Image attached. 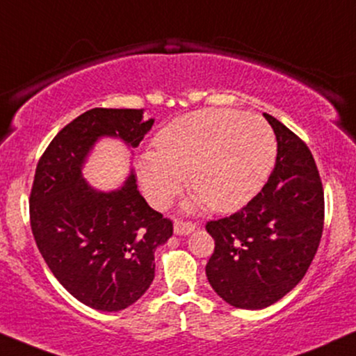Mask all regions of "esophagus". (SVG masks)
Returning a JSON list of instances; mask_svg holds the SVG:
<instances>
[{
    "label": "esophagus",
    "mask_w": 356,
    "mask_h": 356,
    "mask_svg": "<svg viewBox=\"0 0 356 356\" xmlns=\"http://www.w3.org/2000/svg\"><path fill=\"white\" fill-rule=\"evenodd\" d=\"M195 222H191V221H175V226H173V229H175V234H178V236H186V234H190V232H193L195 231Z\"/></svg>",
    "instance_id": "1"
}]
</instances>
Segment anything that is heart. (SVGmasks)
<instances>
[{
	"mask_svg": "<svg viewBox=\"0 0 356 356\" xmlns=\"http://www.w3.org/2000/svg\"><path fill=\"white\" fill-rule=\"evenodd\" d=\"M275 135L264 118L229 108H201L166 124L155 152L142 155L138 178L158 208L185 183L195 191L191 208L234 211L264 186L275 161Z\"/></svg>",
	"mask_w": 356,
	"mask_h": 356,
	"instance_id": "1",
	"label": "heart"
}]
</instances>
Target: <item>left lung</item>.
Listing matches in <instances>:
<instances>
[{"label": "left lung", "mask_w": 356, "mask_h": 356, "mask_svg": "<svg viewBox=\"0 0 356 356\" xmlns=\"http://www.w3.org/2000/svg\"><path fill=\"white\" fill-rule=\"evenodd\" d=\"M264 117L277 138L274 171L243 209L206 222L214 239L206 277L222 300L248 310L275 304L304 279L325 216L322 179L309 147L277 118Z\"/></svg>", "instance_id": "1"}]
</instances>
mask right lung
I'll use <instances>...</instances> for the list:
<instances>
[{
	"mask_svg": "<svg viewBox=\"0 0 356 356\" xmlns=\"http://www.w3.org/2000/svg\"><path fill=\"white\" fill-rule=\"evenodd\" d=\"M153 122L143 108H90L52 138L36 166L29 218L39 252L65 291L102 312L124 310L147 292L155 249L173 222L148 206L135 175L104 193L82 178V165L100 137L135 148Z\"/></svg>",
	"mask_w": 356,
	"mask_h": 356,
	"instance_id": "right-lung-1",
	"label": "right lung"
}]
</instances>
